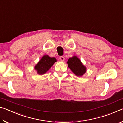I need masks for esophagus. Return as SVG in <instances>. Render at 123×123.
<instances>
[{"instance_id": "34e87169", "label": "esophagus", "mask_w": 123, "mask_h": 123, "mask_svg": "<svg viewBox=\"0 0 123 123\" xmlns=\"http://www.w3.org/2000/svg\"><path fill=\"white\" fill-rule=\"evenodd\" d=\"M60 60L61 61H63L64 60V57L63 56H60Z\"/></svg>"}]
</instances>
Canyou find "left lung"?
<instances>
[{"label": "left lung", "mask_w": 123, "mask_h": 123, "mask_svg": "<svg viewBox=\"0 0 123 123\" xmlns=\"http://www.w3.org/2000/svg\"><path fill=\"white\" fill-rule=\"evenodd\" d=\"M68 67L77 76H81L86 72V68L76 56H73L68 60Z\"/></svg>", "instance_id": "8db88e82"}]
</instances>
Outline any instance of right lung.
<instances>
[{
    "label": "right lung",
    "mask_w": 123,
    "mask_h": 123,
    "mask_svg": "<svg viewBox=\"0 0 123 123\" xmlns=\"http://www.w3.org/2000/svg\"><path fill=\"white\" fill-rule=\"evenodd\" d=\"M55 62H56V59L55 57H50L49 56L44 55L35 66V69L39 74H44Z\"/></svg>",
    "instance_id": "obj_1"
}]
</instances>
